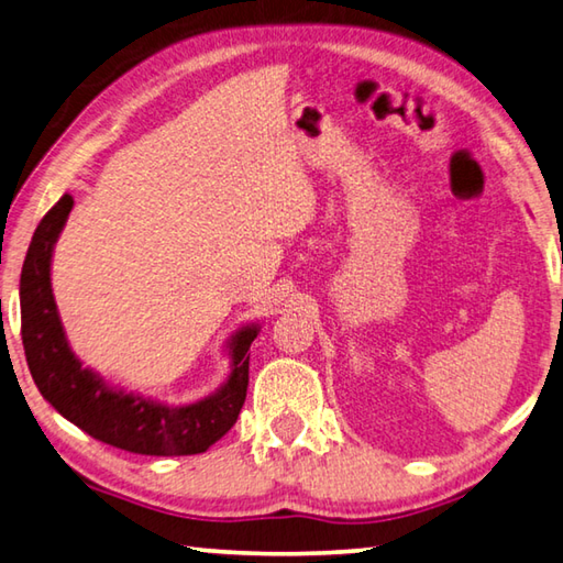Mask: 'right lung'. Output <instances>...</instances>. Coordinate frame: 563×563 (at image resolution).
<instances>
[{"label": "right lung", "instance_id": "add662e5", "mask_svg": "<svg viewBox=\"0 0 563 563\" xmlns=\"http://www.w3.org/2000/svg\"><path fill=\"white\" fill-rule=\"evenodd\" d=\"M70 209V195H63L48 209L33 231L21 268V339L33 383L65 420L99 442L146 456L202 454L234 427L244 407L249 349L261 327L251 322L231 334L227 341L229 376L202 400L168 405L109 385L75 356L53 297V249Z\"/></svg>", "mask_w": 563, "mask_h": 563}]
</instances>
